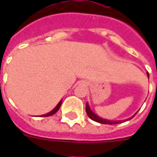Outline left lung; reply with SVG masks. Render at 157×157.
I'll use <instances>...</instances> for the list:
<instances>
[{
    "instance_id": "1",
    "label": "left lung",
    "mask_w": 157,
    "mask_h": 157,
    "mask_svg": "<svg viewBox=\"0 0 157 157\" xmlns=\"http://www.w3.org/2000/svg\"><path fill=\"white\" fill-rule=\"evenodd\" d=\"M147 77L149 78V73L148 72H147ZM86 113L88 115V117L90 118L91 120H93L94 121L98 122V123H101V124H120V123H122V122L126 121H129V120H131L133 117L136 115V113L134 115V116H132L131 117H129L128 119L125 120H120V121H112V120H107V119H104V118H102V117H98V115H96L94 112L90 109V105H89L88 103H86Z\"/></svg>"
}]
</instances>
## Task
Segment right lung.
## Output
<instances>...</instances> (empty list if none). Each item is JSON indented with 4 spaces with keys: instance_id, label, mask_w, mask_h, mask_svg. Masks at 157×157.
Masks as SVG:
<instances>
[{
    "instance_id": "obj_1",
    "label": "right lung",
    "mask_w": 157,
    "mask_h": 157,
    "mask_svg": "<svg viewBox=\"0 0 157 157\" xmlns=\"http://www.w3.org/2000/svg\"><path fill=\"white\" fill-rule=\"evenodd\" d=\"M62 101H63V100L59 101V103H58V104H57L56 107H54V108L52 110V111H50V112H48V113H46V114H45V115H41L40 117H50V116H52V115L55 114V113H56V112H58V111H59V108H60V107H61Z\"/></svg>"
}]
</instances>
